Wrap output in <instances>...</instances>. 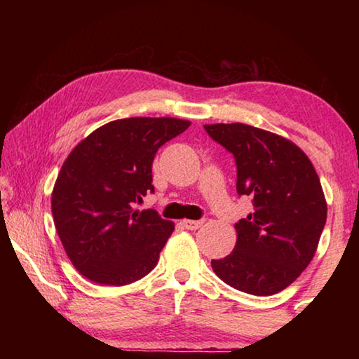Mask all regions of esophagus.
<instances>
[{"label": "esophagus", "instance_id": "obj_1", "mask_svg": "<svg viewBox=\"0 0 359 359\" xmlns=\"http://www.w3.org/2000/svg\"><path fill=\"white\" fill-rule=\"evenodd\" d=\"M182 224H184L187 229L194 231V229H198V228L203 226L204 220H184V222H182Z\"/></svg>", "mask_w": 359, "mask_h": 359}]
</instances>
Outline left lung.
Masks as SVG:
<instances>
[{"label": "left lung", "mask_w": 359, "mask_h": 359, "mask_svg": "<svg viewBox=\"0 0 359 359\" xmlns=\"http://www.w3.org/2000/svg\"><path fill=\"white\" fill-rule=\"evenodd\" d=\"M233 154L236 190L253 212L234 224L238 242L212 269L224 283L271 296L293 283L311 263L326 223V201L307 155L274 133L244 123L204 125Z\"/></svg>", "instance_id": "8db88e82"}]
</instances>
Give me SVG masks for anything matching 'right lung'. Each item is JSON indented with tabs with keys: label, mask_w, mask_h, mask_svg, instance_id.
<instances>
[{
	"label": "right lung",
	"mask_w": 359,
	"mask_h": 359,
	"mask_svg": "<svg viewBox=\"0 0 359 359\" xmlns=\"http://www.w3.org/2000/svg\"><path fill=\"white\" fill-rule=\"evenodd\" d=\"M190 121L131 117L102 125L71 151L52 193L60 241L76 269L102 285H128L154 269L174 223L135 210L154 193L151 163Z\"/></svg>",
	"instance_id": "obj_1"
}]
</instances>
